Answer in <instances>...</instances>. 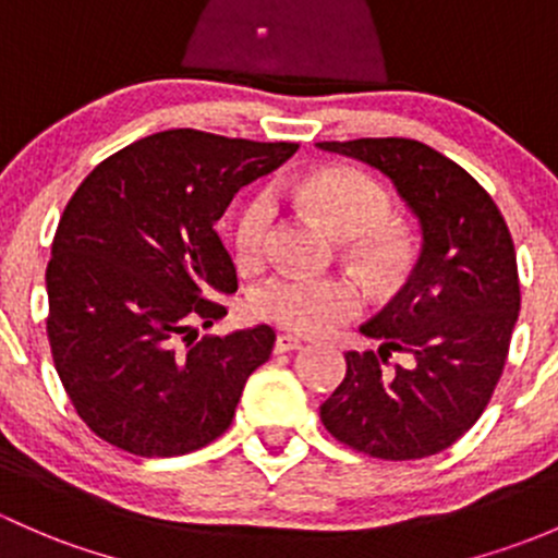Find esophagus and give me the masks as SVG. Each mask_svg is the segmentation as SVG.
<instances>
[{
  "instance_id": "obj_1",
  "label": "esophagus",
  "mask_w": 558,
  "mask_h": 558,
  "mask_svg": "<svg viewBox=\"0 0 558 558\" xmlns=\"http://www.w3.org/2000/svg\"><path fill=\"white\" fill-rule=\"evenodd\" d=\"M295 349H301V341H298L295 336H277V341H274V352L277 354H284V352H295Z\"/></svg>"
}]
</instances>
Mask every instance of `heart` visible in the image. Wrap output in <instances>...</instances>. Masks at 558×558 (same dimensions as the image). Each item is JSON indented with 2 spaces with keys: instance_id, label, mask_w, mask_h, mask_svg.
Segmentation results:
<instances>
[{
  "instance_id": "b5f03b06",
  "label": "heart",
  "mask_w": 558,
  "mask_h": 558,
  "mask_svg": "<svg viewBox=\"0 0 558 558\" xmlns=\"http://www.w3.org/2000/svg\"><path fill=\"white\" fill-rule=\"evenodd\" d=\"M303 209L325 222L336 236L352 239V257L376 284H395L405 271L408 246L398 228L387 226L392 198L371 177L349 169L308 174L295 185ZM277 228V201L271 191H255L241 204L233 226V252L241 266L268 257ZM363 306L360 290L341 277L274 274L252 292V312L271 325L301 336H317L354 319Z\"/></svg>"
}]
</instances>
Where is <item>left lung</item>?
<instances>
[{
	"mask_svg": "<svg viewBox=\"0 0 558 558\" xmlns=\"http://www.w3.org/2000/svg\"><path fill=\"white\" fill-rule=\"evenodd\" d=\"M381 171L422 226L403 290L360 332L378 349L347 352V376L322 424L367 457L422 459L457 444L489 405L521 308L513 239L492 195L416 140L317 142ZM400 356L389 364L391 354Z\"/></svg>",
	"mask_w": 558,
	"mask_h": 558,
	"instance_id": "left-lung-1",
	"label": "left lung"
}]
</instances>
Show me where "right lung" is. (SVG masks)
<instances>
[{
    "mask_svg": "<svg viewBox=\"0 0 558 558\" xmlns=\"http://www.w3.org/2000/svg\"><path fill=\"white\" fill-rule=\"evenodd\" d=\"M298 145L171 129L101 160L69 198L48 274V341L77 416L136 457L220 438L246 378L271 357L268 325L204 336L226 317L236 266L215 222Z\"/></svg>",
    "mask_w": 558,
    "mask_h": 558,
    "instance_id": "right-lung-1",
    "label": "right lung"
}]
</instances>
